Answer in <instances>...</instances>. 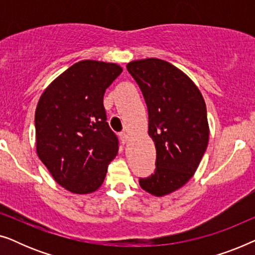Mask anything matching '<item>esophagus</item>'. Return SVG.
Here are the masks:
<instances>
[{"instance_id": "1", "label": "esophagus", "mask_w": 255, "mask_h": 255, "mask_svg": "<svg viewBox=\"0 0 255 255\" xmlns=\"http://www.w3.org/2000/svg\"><path fill=\"white\" fill-rule=\"evenodd\" d=\"M121 140L123 142H127L128 140V133H127V132H123V133H121Z\"/></svg>"}]
</instances>
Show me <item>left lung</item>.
<instances>
[{
    "label": "left lung",
    "mask_w": 255,
    "mask_h": 255,
    "mask_svg": "<svg viewBox=\"0 0 255 255\" xmlns=\"http://www.w3.org/2000/svg\"><path fill=\"white\" fill-rule=\"evenodd\" d=\"M127 68L144 95L156 149L155 172L139 184L153 196H166L193 177L203 158L210 132L207 107L193 80L169 62L148 58Z\"/></svg>",
    "instance_id": "8db88e82"
}]
</instances>
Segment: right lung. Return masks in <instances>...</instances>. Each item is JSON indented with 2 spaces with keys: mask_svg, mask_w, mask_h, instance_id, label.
Instances as JSON below:
<instances>
[{
  "mask_svg": "<svg viewBox=\"0 0 255 255\" xmlns=\"http://www.w3.org/2000/svg\"><path fill=\"white\" fill-rule=\"evenodd\" d=\"M123 68L114 62L82 60L55 78L34 114L36 149L66 190L90 194L102 186L118 139L107 123L103 96Z\"/></svg>",
  "mask_w": 255,
  "mask_h": 255,
  "instance_id": "1",
  "label": "right lung"
}]
</instances>
